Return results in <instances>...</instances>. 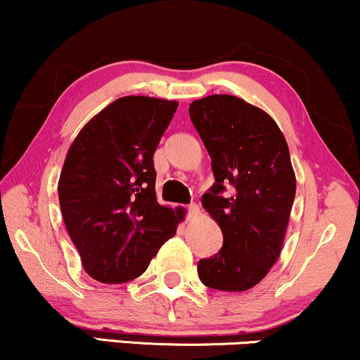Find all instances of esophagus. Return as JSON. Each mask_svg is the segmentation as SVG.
I'll return each instance as SVG.
<instances>
[{
  "label": "esophagus",
  "instance_id": "obj_1",
  "mask_svg": "<svg viewBox=\"0 0 360 360\" xmlns=\"http://www.w3.org/2000/svg\"><path fill=\"white\" fill-rule=\"evenodd\" d=\"M187 211H188V214H187L188 219H192V217H197V216H199V205L191 204V205H188Z\"/></svg>",
  "mask_w": 360,
  "mask_h": 360
}]
</instances>
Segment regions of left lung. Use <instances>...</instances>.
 I'll use <instances>...</instances> for the list:
<instances>
[{
  "label": "left lung",
  "instance_id": "left-lung-1",
  "mask_svg": "<svg viewBox=\"0 0 360 360\" xmlns=\"http://www.w3.org/2000/svg\"><path fill=\"white\" fill-rule=\"evenodd\" d=\"M188 114L216 179L202 205L223 231V248L202 258L197 272L207 288L243 292L267 276L284 245L296 195L288 143L267 112L238 96L209 95Z\"/></svg>",
  "mask_w": 360,
  "mask_h": 360
}]
</instances>
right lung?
<instances>
[{"mask_svg": "<svg viewBox=\"0 0 360 360\" xmlns=\"http://www.w3.org/2000/svg\"><path fill=\"white\" fill-rule=\"evenodd\" d=\"M176 107L175 100L122 96L93 117L70 146L59 205L95 281L124 284L139 277L184 221L181 207L158 204L153 165Z\"/></svg>", "mask_w": 360, "mask_h": 360, "instance_id": "add662e5", "label": "right lung"}]
</instances>
